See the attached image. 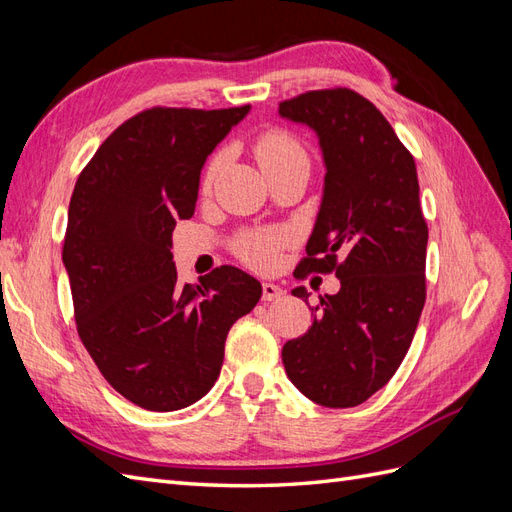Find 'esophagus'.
I'll list each match as a JSON object with an SVG mask.
<instances>
[{"mask_svg":"<svg viewBox=\"0 0 512 512\" xmlns=\"http://www.w3.org/2000/svg\"><path fill=\"white\" fill-rule=\"evenodd\" d=\"M282 297H284V290L280 286L269 284V282L262 284V301H277Z\"/></svg>","mask_w":512,"mask_h":512,"instance_id":"34e87169","label":"esophagus"}]
</instances>
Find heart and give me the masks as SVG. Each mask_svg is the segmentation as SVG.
<instances>
[{"label":"heart","mask_w":512,"mask_h":512,"mask_svg":"<svg viewBox=\"0 0 512 512\" xmlns=\"http://www.w3.org/2000/svg\"><path fill=\"white\" fill-rule=\"evenodd\" d=\"M254 153H256V160H258L260 168L265 170V173H269V170H273V168H280L288 162L305 160V153H303L301 145L284 130H271L267 134H262L254 147ZM222 160H224L222 153H218V156L209 162V166L205 170V185H209L213 181V177L218 175ZM280 243H282V239L277 235L258 232V235H247L241 239L239 254L245 262H250V265L267 267L275 260Z\"/></svg>","instance_id":"1"}]
</instances>
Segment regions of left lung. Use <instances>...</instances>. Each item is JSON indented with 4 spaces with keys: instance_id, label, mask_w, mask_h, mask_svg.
<instances>
[{
    "instance_id": "left-lung-1",
    "label": "left lung",
    "mask_w": 512,
    "mask_h": 512,
    "mask_svg": "<svg viewBox=\"0 0 512 512\" xmlns=\"http://www.w3.org/2000/svg\"><path fill=\"white\" fill-rule=\"evenodd\" d=\"M280 115L318 136L324 190L303 271L342 284L282 348L290 382L324 408L363 404L393 378L425 305L427 224L416 166L391 123L352 89L307 91ZM307 301L305 286L292 290Z\"/></svg>"
}]
</instances>
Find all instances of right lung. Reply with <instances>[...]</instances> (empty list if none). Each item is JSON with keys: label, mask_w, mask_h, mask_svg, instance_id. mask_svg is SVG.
I'll use <instances>...</instances> for the list:
<instances>
[{"label": "right lung", "mask_w": 512, "mask_h": 512, "mask_svg": "<svg viewBox=\"0 0 512 512\" xmlns=\"http://www.w3.org/2000/svg\"><path fill=\"white\" fill-rule=\"evenodd\" d=\"M247 113L149 108L106 138L74 185L61 258L76 329L106 382L151 412L209 393L230 327L262 294L230 265L179 284L170 252L177 222L194 215L200 170Z\"/></svg>", "instance_id": "right-lung-1"}]
</instances>
